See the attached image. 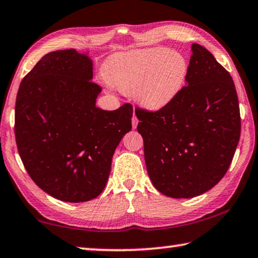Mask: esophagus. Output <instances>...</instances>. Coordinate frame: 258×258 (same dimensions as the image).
<instances>
[{"label":"esophagus","instance_id":"1","mask_svg":"<svg viewBox=\"0 0 258 258\" xmlns=\"http://www.w3.org/2000/svg\"><path fill=\"white\" fill-rule=\"evenodd\" d=\"M138 124H139V119H138V117L135 116V115H133V117H132V126H133V128H137Z\"/></svg>","mask_w":258,"mask_h":258}]
</instances>
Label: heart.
<instances>
[{
	"instance_id": "b5f03b06",
	"label": "heart",
	"mask_w": 258,
	"mask_h": 258,
	"mask_svg": "<svg viewBox=\"0 0 258 258\" xmlns=\"http://www.w3.org/2000/svg\"><path fill=\"white\" fill-rule=\"evenodd\" d=\"M189 62L181 52L165 46L113 55L104 66L107 81L120 92L134 94L143 108L158 110L184 85Z\"/></svg>"
}]
</instances>
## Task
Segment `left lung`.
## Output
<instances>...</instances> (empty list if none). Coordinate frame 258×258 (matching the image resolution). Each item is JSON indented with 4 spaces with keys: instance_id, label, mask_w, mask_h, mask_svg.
Wrapping results in <instances>:
<instances>
[{
    "instance_id": "obj_1",
    "label": "left lung",
    "mask_w": 258,
    "mask_h": 258,
    "mask_svg": "<svg viewBox=\"0 0 258 258\" xmlns=\"http://www.w3.org/2000/svg\"><path fill=\"white\" fill-rule=\"evenodd\" d=\"M185 86L155 112L137 108L152 184L171 198L211 190L228 172L241 121L232 77L207 49L192 44Z\"/></svg>"
}]
</instances>
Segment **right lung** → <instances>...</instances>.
Wrapping results in <instances>:
<instances>
[{"mask_svg":"<svg viewBox=\"0 0 258 258\" xmlns=\"http://www.w3.org/2000/svg\"><path fill=\"white\" fill-rule=\"evenodd\" d=\"M93 62L75 49L45 54L20 83L15 134L32 180L52 197L83 203L103 191L111 159L132 128L133 107L95 106Z\"/></svg>","mask_w":258,"mask_h":258,"instance_id":"1","label":"right lung"}]
</instances>
